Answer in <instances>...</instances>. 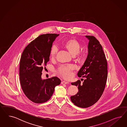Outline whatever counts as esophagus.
<instances>
[{"instance_id": "1", "label": "esophagus", "mask_w": 127, "mask_h": 127, "mask_svg": "<svg viewBox=\"0 0 127 127\" xmlns=\"http://www.w3.org/2000/svg\"><path fill=\"white\" fill-rule=\"evenodd\" d=\"M62 85L68 84H69V82H66L65 81H62Z\"/></svg>"}]
</instances>
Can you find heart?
<instances>
[{"label":"heart","mask_w":127,"mask_h":127,"mask_svg":"<svg viewBox=\"0 0 127 127\" xmlns=\"http://www.w3.org/2000/svg\"><path fill=\"white\" fill-rule=\"evenodd\" d=\"M63 46L72 56H74L77 54L78 58L81 57L79 52L81 50V45L76 39L71 38L66 40L63 44ZM58 52V49L57 46H52L50 53V57L52 59L55 58ZM74 69V66L73 65H62L59 68L57 73L63 78L68 80L72 77V72Z\"/></svg>","instance_id":"heart-1"}]
</instances>
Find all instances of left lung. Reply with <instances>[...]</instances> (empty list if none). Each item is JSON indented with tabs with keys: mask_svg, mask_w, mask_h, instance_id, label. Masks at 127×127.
Returning a JSON list of instances; mask_svg holds the SVG:
<instances>
[{
	"mask_svg": "<svg viewBox=\"0 0 127 127\" xmlns=\"http://www.w3.org/2000/svg\"><path fill=\"white\" fill-rule=\"evenodd\" d=\"M89 40L88 55L78 73V76L85 78L71 83L78 86V92L71 96L72 102L77 107L88 108L95 103L102 95L108 76L107 61L102 47L93 36L86 35Z\"/></svg>",
	"mask_w": 127,
	"mask_h": 127,
	"instance_id": "8db88e82",
	"label": "left lung"
}]
</instances>
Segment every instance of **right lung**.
I'll list each match as a JSON object with an SVG mask.
<instances>
[{
    "instance_id": "obj_1",
    "label": "right lung",
    "mask_w": 127,
    "mask_h": 127,
    "mask_svg": "<svg viewBox=\"0 0 127 127\" xmlns=\"http://www.w3.org/2000/svg\"><path fill=\"white\" fill-rule=\"evenodd\" d=\"M59 34L40 35L23 51L19 64V79L23 92L32 101L42 103L50 99L61 81L57 77L41 78L44 67L49 61L51 48Z\"/></svg>"
}]
</instances>
